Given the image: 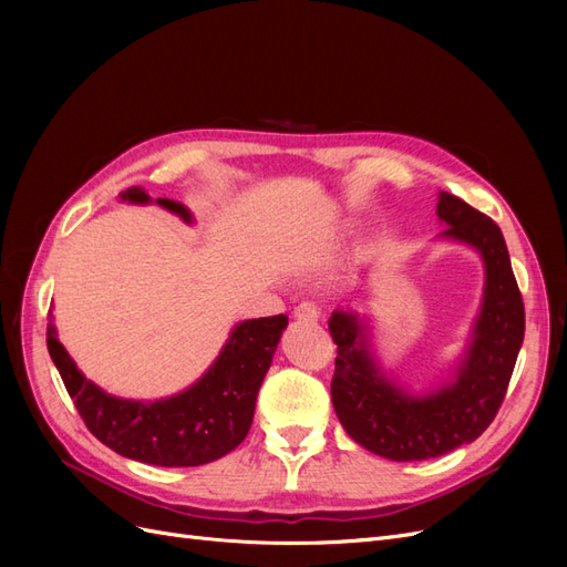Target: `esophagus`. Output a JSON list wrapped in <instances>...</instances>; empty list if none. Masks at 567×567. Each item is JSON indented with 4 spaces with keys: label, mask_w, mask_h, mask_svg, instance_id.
Listing matches in <instances>:
<instances>
[{
    "label": "esophagus",
    "mask_w": 567,
    "mask_h": 567,
    "mask_svg": "<svg viewBox=\"0 0 567 567\" xmlns=\"http://www.w3.org/2000/svg\"><path fill=\"white\" fill-rule=\"evenodd\" d=\"M293 317H296L300 323H315V321H319L321 310H319V305H317V302L305 300V302H300V305L296 307V310H293Z\"/></svg>",
    "instance_id": "obj_1"
}]
</instances>
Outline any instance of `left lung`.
<instances>
[{
	"mask_svg": "<svg viewBox=\"0 0 567 567\" xmlns=\"http://www.w3.org/2000/svg\"><path fill=\"white\" fill-rule=\"evenodd\" d=\"M440 236L475 248L485 265V293L468 350L450 383L414 394L375 362L369 323L357 312L329 319L338 346L331 400L346 433L390 461H423L477 440L499 411L525 336V307L502 229L466 200L437 196Z\"/></svg>",
	"mask_w": 567,
	"mask_h": 567,
	"instance_id": "8db88e82",
	"label": "left lung"
}]
</instances>
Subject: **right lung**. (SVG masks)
Returning a JSON list of instances; mask_svg holds the SVG:
<instances>
[{
  "label": "right lung",
  "mask_w": 567,
  "mask_h": 567,
  "mask_svg": "<svg viewBox=\"0 0 567 567\" xmlns=\"http://www.w3.org/2000/svg\"><path fill=\"white\" fill-rule=\"evenodd\" d=\"M120 198L151 203L140 186L127 188ZM156 203L192 225V213L182 203L169 198ZM286 326V315L236 323L213 367L192 388L156 402L113 398L94 385L59 342L51 312L47 348L78 414L106 447L153 466H203L236 450L248 435L257 392Z\"/></svg>",
  "instance_id": "add662e5"
}]
</instances>
